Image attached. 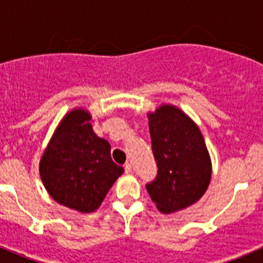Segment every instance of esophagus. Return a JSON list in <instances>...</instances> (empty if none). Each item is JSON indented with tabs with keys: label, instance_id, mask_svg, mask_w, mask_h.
I'll use <instances>...</instances> for the list:
<instances>
[{
	"label": "esophagus",
	"instance_id": "34e87169",
	"mask_svg": "<svg viewBox=\"0 0 263 263\" xmlns=\"http://www.w3.org/2000/svg\"><path fill=\"white\" fill-rule=\"evenodd\" d=\"M132 171H133V167H132V164H130V163L125 164V173L130 174V173H132Z\"/></svg>",
	"mask_w": 263,
	"mask_h": 263
}]
</instances>
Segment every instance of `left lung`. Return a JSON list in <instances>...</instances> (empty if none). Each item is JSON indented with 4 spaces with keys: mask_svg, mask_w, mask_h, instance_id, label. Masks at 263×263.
<instances>
[{
    "mask_svg": "<svg viewBox=\"0 0 263 263\" xmlns=\"http://www.w3.org/2000/svg\"><path fill=\"white\" fill-rule=\"evenodd\" d=\"M147 118L158 175L146 190L159 212L175 213L205 194L212 176L210 153L199 126L178 106L162 104Z\"/></svg>",
    "mask_w": 263,
    "mask_h": 263,
    "instance_id": "obj_1",
    "label": "left lung"
}]
</instances>
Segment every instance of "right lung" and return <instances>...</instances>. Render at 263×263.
I'll use <instances>...</instances> for the list:
<instances>
[{"mask_svg":"<svg viewBox=\"0 0 263 263\" xmlns=\"http://www.w3.org/2000/svg\"><path fill=\"white\" fill-rule=\"evenodd\" d=\"M84 108L69 110L39 162L42 183L57 203L90 213L101 205L124 168L111 160L110 145L96 136Z\"/></svg>","mask_w":263,"mask_h":263,"instance_id":"1","label":"right lung"}]
</instances>
